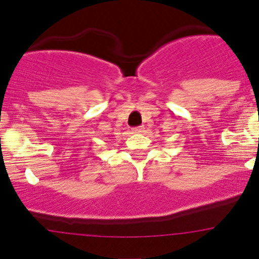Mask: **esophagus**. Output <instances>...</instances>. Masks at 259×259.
<instances>
[{"mask_svg":"<svg viewBox=\"0 0 259 259\" xmlns=\"http://www.w3.org/2000/svg\"><path fill=\"white\" fill-rule=\"evenodd\" d=\"M133 132H134V133H143V132H144V127H143V126L134 127V129H133Z\"/></svg>","mask_w":259,"mask_h":259,"instance_id":"esophagus-1","label":"esophagus"}]
</instances>
